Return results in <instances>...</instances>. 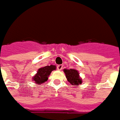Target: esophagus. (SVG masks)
Listing matches in <instances>:
<instances>
[{
    "label": "esophagus",
    "mask_w": 120,
    "mask_h": 120,
    "mask_svg": "<svg viewBox=\"0 0 120 120\" xmlns=\"http://www.w3.org/2000/svg\"><path fill=\"white\" fill-rule=\"evenodd\" d=\"M63 65H57V69L59 70V71H61V70H62V69H63Z\"/></svg>",
    "instance_id": "1"
}]
</instances>
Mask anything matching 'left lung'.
Masks as SVG:
<instances>
[{"label":"left lung","mask_w":120,"mask_h":120,"mask_svg":"<svg viewBox=\"0 0 120 120\" xmlns=\"http://www.w3.org/2000/svg\"><path fill=\"white\" fill-rule=\"evenodd\" d=\"M66 77L68 81L74 86H79L82 83V79L79 76V73L76 69H64Z\"/></svg>","instance_id":"1"}]
</instances>
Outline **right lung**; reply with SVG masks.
<instances>
[{
  "instance_id": "1",
  "label": "right lung",
  "mask_w": 120,
  "mask_h": 120,
  "mask_svg": "<svg viewBox=\"0 0 120 120\" xmlns=\"http://www.w3.org/2000/svg\"><path fill=\"white\" fill-rule=\"evenodd\" d=\"M56 66L51 65L38 69L37 73L33 76V80L36 84H41L47 81L51 72L56 70Z\"/></svg>"
}]
</instances>
